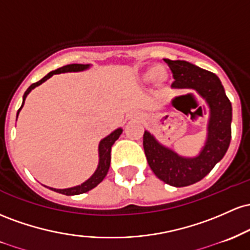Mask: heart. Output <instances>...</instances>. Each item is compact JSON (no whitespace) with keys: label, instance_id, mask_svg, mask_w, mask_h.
<instances>
[{"label":"heart","instance_id":"heart-1","mask_svg":"<svg viewBox=\"0 0 250 250\" xmlns=\"http://www.w3.org/2000/svg\"><path fill=\"white\" fill-rule=\"evenodd\" d=\"M145 77H146V79L148 80H157V81H165L167 79V74H165L164 72H161V68L159 67H152L151 69H148L146 72V74H145Z\"/></svg>","mask_w":250,"mask_h":250}]
</instances>
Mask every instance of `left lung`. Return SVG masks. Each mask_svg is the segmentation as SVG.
Segmentation results:
<instances>
[{"label":"left lung","mask_w":250,"mask_h":250,"mask_svg":"<svg viewBox=\"0 0 250 250\" xmlns=\"http://www.w3.org/2000/svg\"><path fill=\"white\" fill-rule=\"evenodd\" d=\"M175 81L171 87L193 89L209 106L207 140L200 153L184 157L165 146L148 131L143 137L145 156L153 173L164 183L181 188L201 181L226 155L231 139V103L214 73L183 60L164 59Z\"/></svg>","instance_id":"1"}]
</instances>
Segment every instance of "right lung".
<instances>
[{"instance_id": "right-lung-1", "label": "right lung", "mask_w": 250, "mask_h": 250, "mask_svg": "<svg viewBox=\"0 0 250 250\" xmlns=\"http://www.w3.org/2000/svg\"><path fill=\"white\" fill-rule=\"evenodd\" d=\"M91 67V64H81V63H72V64H67V66L60 67V68L55 69V71L49 72L46 77H43L40 81L38 83H32V85L28 87V89L24 92L23 94V100H22V105L20 107V110L18 111V114H16V120H18L19 113L21 111V108L23 107L24 105V100H26L27 95L32 92V89H34L38 86H40L42 83H44L46 80H48L50 77H53L54 74H60V73H68V72H83L86 71ZM123 133V128L119 127L117 130H114L113 132L108 134L107 137L103 138L100 140L99 143V146H98V153H99V163H98V167L97 170L94 171L93 175L89 177L87 181H85L83 183H81L80 186L77 187H72V188H67V189H55V188H49L50 190L53 191L59 192V193H62V195L66 196H73V195H80V193L83 192H87L89 190H92L93 188H95L100 182L105 178V176L107 175L108 169H110V164H111V147L112 145L114 144V142L119 138L120 134ZM48 188V187H47Z\"/></svg>"}]
</instances>
